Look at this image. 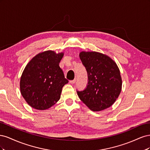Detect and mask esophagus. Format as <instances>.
I'll list each match as a JSON object with an SVG mask.
<instances>
[{
  "mask_svg": "<svg viewBox=\"0 0 150 150\" xmlns=\"http://www.w3.org/2000/svg\"><path fill=\"white\" fill-rule=\"evenodd\" d=\"M76 79H73V80L69 81V83H70L71 84H74V83H76Z\"/></svg>",
  "mask_w": 150,
  "mask_h": 150,
  "instance_id": "1",
  "label": "esophagus"
}]
</instances>
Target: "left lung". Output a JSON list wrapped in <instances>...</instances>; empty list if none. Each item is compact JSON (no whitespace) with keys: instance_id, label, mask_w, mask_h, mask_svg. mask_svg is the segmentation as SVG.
I'll return each mask as SVG.
<instances>
[{"instance_id":"obj_1","label":"left lung","mask_w":150,"mask_h":150,"mask_svg":"<svg viewBox=\"0 0 150 150\" xmlns=\"http://www.w3.org/2000/svg\"><path fill=\"white\" fill-rule=\"evenodd\" d=\"M79 57L87 71L88 82L85 89L77 91L79 98L93 111L110 108L118 98L122 88L116 62L98 52H81Z\"/></svg>"}]
</instances>
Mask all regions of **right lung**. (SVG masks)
Returning a JSON list of instances; mask_svg holds the SVG:
<instances>
[{"label": "right lung", "mask_w": 150, "mask_h": 150, "mask_svg": "<svg viewBox=\"0 0 150 150\" xmlns=\"http://www.w3.org/2000/svg\"><path fill=\"white\" fill-rule=\"evenodd\" d=\"M64 53L47 51L37 54L22 72L20 89L22 96L32 108L44 110L61 98L62 88L68 83L59 62Z\"/></svg>", "instance_id": "add662e5"}]
</instances>
